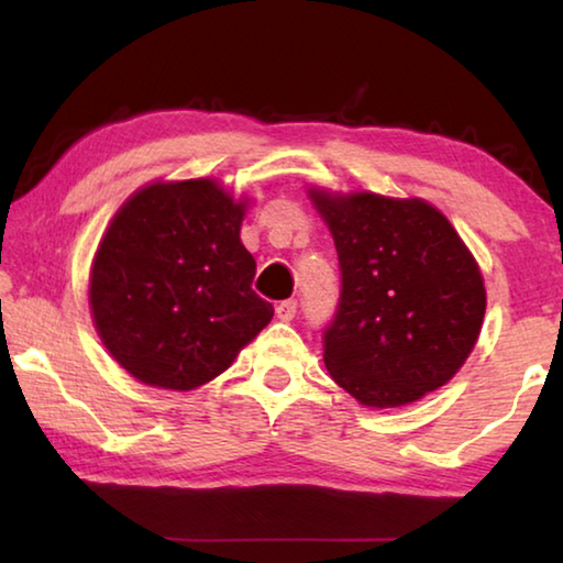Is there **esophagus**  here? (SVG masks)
Here are the masks:
<instances>
[{"label": "esophagus", "mask_w": 563, "mask_h": 563, "mask_svg": "<svg viewBox=\"0 0 563 563\" xmlns=\"http://www.w3.org/2000/svg\"><path fill=\"white\" fill-rule=\"evenodd\" d=\"M295 312H298V300H283L278 302V308H275V316L285 322H290L295 318Z\"/></svg>", "instance_id": "obj_1"}]
</instances>
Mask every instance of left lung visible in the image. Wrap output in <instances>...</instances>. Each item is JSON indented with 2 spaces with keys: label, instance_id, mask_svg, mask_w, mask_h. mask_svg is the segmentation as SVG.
<instances>
[{
  "label": "left lung",
  "instance_id": "1",
  "mask_svg": "<svg viewBox=\"0 0 563 563\" xmlns=\"http://www.w3.org/2000/svg\"><path fill=\"white\" fill-rule=\"evenodd\" d=\"M342 273L322 335L325 367L365 407H402L460 373L482 332L479 265L444 213L422 198L310 188Z\"/></svg>",
  "mask_w": 563,
  "mask_h": 563
}]
</instances>
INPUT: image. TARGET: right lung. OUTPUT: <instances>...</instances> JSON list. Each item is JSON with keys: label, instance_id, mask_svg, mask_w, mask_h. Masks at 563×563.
<instances>
[{"label": "right lung", "instance_id": "obj_1", "mask_svg": "<svg viewBox=\"0 0 563 563\" xmlns=\"http://www.w3.org/2000/svg\"><path fill=\"white\" fill-rule=\"evenodd\" d=\"M247 201L216 178L154 180L103 233L89 275L93 325L139 383L188 393L233 365L268 325L241 243Z\"/></svg>", "mask_w": 563, "mask_h": 563}]
</instances>
